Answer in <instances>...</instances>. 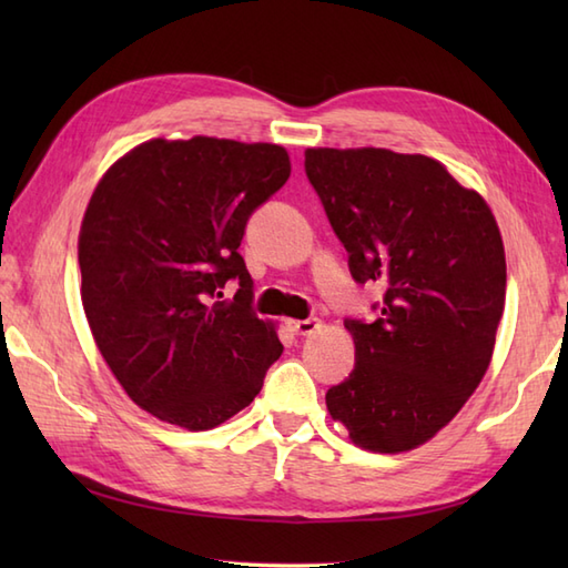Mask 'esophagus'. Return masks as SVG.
Instances as JSON below:
<instances>
[{
	"instance_id": "34e87169",
	"label": "esophagus",
	"mask_w": 568,
	"mask_h": 568,
	"mask_svg": "<svg viewBox=\"0 0 568 568\" xmlns=\"http://www.w3.org/2000/svg\"><path fill=\"white\" fill-rule=\"evenodd\" d=\"M322 327V322L320 320H293L291 322V329L295 332V334H300V336H310V334H315L317 329Z\"/></svg>"
}]
</instances>
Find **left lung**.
Instances as JSON below:
<instances>
[{"label":"left lung","instance_id":"8db88e82","mask_svg":"<svg viewBox=\"0 0 568 568\" xmlns=\"http://www.w3.org/2000/svg\"><path fill=\"white\" fill-rule=\"evenodd\" d=\"M305 171L348 251L376 283V322L346 320L356 366L327 409L361 449L403 454L449 425L484 381L505 307L496 216L446 165L388 149H307Z\"/></svg>","mask_w":568,"mask_h":568}]
</instances>
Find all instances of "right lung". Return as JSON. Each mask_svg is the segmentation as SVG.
I'll return each instance as SVG.
<instances>
[{
    "label": "right lung",
    "mask_w": 568,
    "mask_h": 568,
    "mask_svg": "<svg viewBox=\"0 0 568 568\" xmlns=\"http://www.w3.org/2000/svg\"><path fill=\"white\" fill-rule=\"evenodd\" d=\"M291 178L277 143L151 139L114 161L82 216V307L124 393L168 425L204 432L258 395L283 354L251 310L239 246L251 212ZM239 280L232 301H220Z\"/></svg>",
    "instance_id": "obj_1"
}]
</instances>
